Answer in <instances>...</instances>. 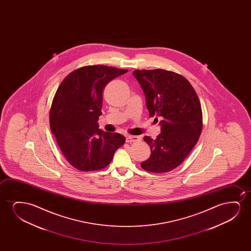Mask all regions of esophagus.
<instances>
[{
  "label": "esophagus",
  "instance_id": "obj_1",
  "mask_svg": "<svg viewBox=\"0 0 251 251\" xmlns=\"http://www.w3.org/2000/svg\"><path fill=\"white\" fill-rule=\"evenodd\" d=\"M139 141V137L137 136H132V135H126V142L131 143V142H135Z\"/></svg>",
  "mask_w": 251,
  "mask_h": 251
}]
</instances>
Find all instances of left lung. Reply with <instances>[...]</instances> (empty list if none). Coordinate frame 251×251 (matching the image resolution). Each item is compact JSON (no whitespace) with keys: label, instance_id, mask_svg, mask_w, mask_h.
Returning <instances> with one entry per match:
<instances>
[{"label":"left lung","instance_id":"left-lung-1","mask_svg":"<svg viewBox=\"0 0 251 251\" xmlns=\"http://www.w3.org/2000/svg\"><path fill=\"white\" fill-rule=\"evenodd\" d=\"M133 75L144 92L149 116L163 118L159 135L155 140L144 137L151 156L141 166L154 173L171 172L182 164L199 140L203 125L199 98L189 80L176 73L134 70Z\"/></svg>","mask_w":251,"mask_h":251}]
</instances>
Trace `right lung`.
<instances>
[{
  "mask_svg": "<svg viewBox=\"0 0 251 251\" xmlns=\"http://www.w3.org/2000/svg\"><path fill=\"white\" fill-rule=\"evenodd\" d=\"M127 69L85 66L66 76L57 88L50 111V125L69 164L81 172L109 165L125 137L99 129L103 88Z\"/></svg>",
  "mask_w": 251,
  "mask_h": 251,
  "instance_id": "1",
  "label": "right lung"
}]
</instances>
